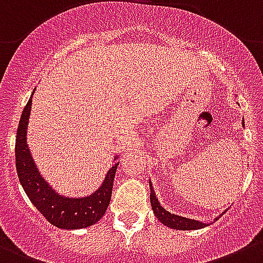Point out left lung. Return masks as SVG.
I'll list each match as a JSON object with an SVG mask.
<instances>
[{
  "label": "left lung",
  "mask_w": 263,
  "mask_h": 263,
  "mask_svg": "<svg viewBox=\"0 0 263 263\" xmlns=\"http://www.w3.org/2000/svg\"><path fill=\"white\" fill-rule=\"evenodd\" d=\"M242 125H244V121H242ZM149 186H151L149 200H151L152 211H154L156 218H159V221L161 222L162 224H165V226H167V227H172V229H174V230H197V229H202V227L208 226V224L202 223V222H197V221H195V219H190V218H186V217H181V216H177V214H172V213H169L167 211H165L161 205H160L159 200L156 199V195H155L154 189H152L151 182H149ZM218 218H216V219H218Z\"/></svg>",
  "instance_id": "8db88e82"
}]
</instances>
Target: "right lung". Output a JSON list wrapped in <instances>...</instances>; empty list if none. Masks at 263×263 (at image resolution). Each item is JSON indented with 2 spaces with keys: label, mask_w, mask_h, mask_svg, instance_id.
<instances>
[{
  "label": "right lung",
  "mask_w": 263,
  "mask_h": 263,
  "mask_svg": "<svg viewBox=\"0 0 263 263\" xmlns=\"http://www.w3.org/2000/svg\"><path fill=\"white\" fill-rule=\"evenodd\" d=\"M31 106L32 97L22 114L15 142L16 173L27 196L37 211H40V213L55 227L77 230L96 224L104 216L111 201L114 179L119 162L109 169L102 186L90 196L69 199L57 194L39 173L27 144V125Z\"/></svg>",
  "instance_id": "obj_1"
}]
</instances>
